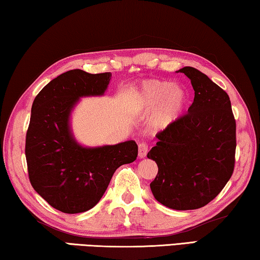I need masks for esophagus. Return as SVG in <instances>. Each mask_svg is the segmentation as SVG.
<instances>
[{
    "instance_id": "34e87169",
    "label": "esophagus",
    "mask_w": 260,
    "mask_h": 260,
    "mask_svg": "<svg viewBox=\"0 0 260 260\" xmlns=\"http://www.w3.org/2000/svg\"><path fill=\"white\" fill-rule=\"evenodd\" d=\"M147 152H148L147 144H146V143L139 144V146H138V156H139V158H140V159L145 158L146 154H147Z\"/></svg>"
}]
</instances>
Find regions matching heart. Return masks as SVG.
I'll return each mask as SVG.
<instances>
[{
    "mask_svg": "<svg viewBox=\"0 0 260 260\" xmlns=\"http://www.w3.org/2000/svg\"><path fill=\"white\" fill-rule=\"evenodd\" d=\"M188 105V93L181 85L167 80L151 79L140 85L131 100V107L142 114L157 108L151 118L152 130L167 129L176 122Z\"/></svg>",
    "mask_w": 260,
    "mask_h": 260,
    "instance_id": "heart-1",
    "label": "heart"
}]
</instances>
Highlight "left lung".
<instances>
[{
  "label": "left lung",
  "mask_w": 260,
  "mask_h": 260,
  "mask_svg": "<svg viewBox=\"0 0 260 260\" xmlns=\"http://www.w3.org/2000/svg\"><path fill=\"white\" fill-rule=\"evenodd\" d=\"M182 72L191 80L194 99L188 114L155 136L147 158L158 165L150 186L154 198L173 210H196L220 193L235 165L236 122L229 96L192 67Z\"/></svg>",
  "instance_id": "8db88e82"
}]
</instances>
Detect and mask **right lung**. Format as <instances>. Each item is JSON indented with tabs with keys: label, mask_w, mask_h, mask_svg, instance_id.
Listing matches in <instances>:
<instances>
[{
	"label": "right lung",
	"mask_w": 260,
	"mask_h": 260,
	"mask_svg": "<svg viewBox=\"0 0 260 260\" xmlns=\"http://www.w3.org/2000/svg\"><path fill=\"white\" fill-rule=\"evenodd\" d=\"M110 77V72L67 71L47 84L33 101L25 143L28 178L33 189L63 213H82L94 207L115 170L134 162L138 155L135 140L85 147L72 134L70 116L75 106L80 98L104 95Z\"/></svg>",
	"instance_id": "1"
}]
</instances>
